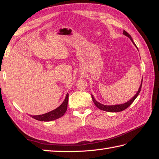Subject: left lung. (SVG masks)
I'll return each instance as SVG.
<instances>
[{"label": "left lung", "mask_w": 159, "mask_h": 159, "mask_svg": "<svg viewBox=\"0 0 159 159\" xmlns=\"http://www.w3.org/2000/svg\"><path fill=\"white\" fill-rule=\"evenodd\" d=\"M123 34L125 35V36H127L128 38L130 39V41L133 42V43L135 45H136L134 44V43L133 41V39H132V37L130 36V35L128 34L127 32L125 31H123ZM137 47V46H136ZM142 80L141 81V85L139 86L138 91L137 92V93L134 95V97H133L130 100L128 101L127 102H125L124 104H114V105H105V104H101L99 103V102H98L94 98L93 95H91L92 96V99H93V101L94 102V104H95V106L98 107V109H99L100 110H102V111H108V112H119V111H122L123 110H125V109H127L128 107L130 105V104L133 103L134 102V99L137 98V97L138 96V95L140 93V90H141V88H142Z\"/></svg>", "instance_id": "8db88e82"}]
</instances>
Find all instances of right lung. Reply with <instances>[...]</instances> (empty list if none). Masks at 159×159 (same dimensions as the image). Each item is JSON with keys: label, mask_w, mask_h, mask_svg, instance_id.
<instances>
[{"label": "right lung", "mask_w": 159, "mask_h": 159, "mask_svg": "<svg viewBox=\"0 0 159 159\" xmlns=\"http://www.w3.org/2000/svg\"><path fill=\"white\" fill-rule=\"evenodd\" d=\"M68 99H69V93H67L65 97V99L63 101L61 105L59 106L57 108L55 109L52 111L45 113L43 114L32 116H31L34 118V119L41 120V121H52V120H56L57 118H60L63 116L64 114L67 109V104H68Z\"/></svg>", "instance_id": "right-lung-1"}]
</instances>
